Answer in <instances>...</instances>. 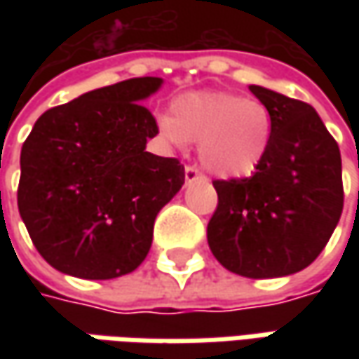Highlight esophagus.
<instances>
[{
  "mask_svg": "<svg viewBox=\"0 0 359 359\" xmlns=\"http://www.w3.org/2000/svg\"><path fill=\"white\" fill-rule=\"evenodd\" d=\"M196 180H201V173L198 168H194V165H187L186 168V182L187 184H191V182H196Z\"/></svg>",
  "mask_w": 359,
  "mask_h": 359,
  "instance_id": "1",
  "label": "esophagus"
}]
</instances>
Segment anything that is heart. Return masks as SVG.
I'll use <instances>...</instances> for the list:
<instances>
[{
  "label": "heart",
  "mask_w": 359,
  "mask_h": 359,
  "mask_svg": "<svg viewBox=\"0 0 359 359\" xmlns=\"http://www.w3.org/2000/svg\"><path fill=\"white\" fill-rule=\"evenodd\" d=\"M159 131L173 147L200 144L205 172L222 180H243L257 172L273 137V116L259 100L226 91H194L172 104V118Z\"/></svg>",
  "instance_id": "obj_1"
}]
</instances>
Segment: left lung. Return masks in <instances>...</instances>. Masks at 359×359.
I'll return each instance as SVG.
<instances>
[{"mask_svg": "<svg viewBox=\"0 0 359 359\" xmlns=\"http://www.w3.org/2000/svg\"><path fill=\"white\" fill-rule=\"evenodd\" d=\"M273 116V137L252 177L214 182L217 210L208 243L229 271L268 280L308 268L338 226L344 208L336 140L310 104L250 86Z\"/></svg>", "mask_w": 359, "mask_h": 359, "instance_id": "obj_1", "label": "left lung"}]
</instances>
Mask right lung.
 <instances>
[{
	"mask_svg": "<svg viewBox=\"0 0 359 359\" xmlns=\"http://www.w3.org/2000/svg\"><path fill=\"white\" fill-rule=\"evenodd\" d=\"M161 77H133L48 109L21 147L18 208L51 268L114 280L145 259L184 165L145 151L158 123L142 102Z\"/></svg>",
	"mask_w": 359,
	"mask_h": 359,
	"instance_id": "obj_1",
	"label": "right lung"
}]
</instances>
